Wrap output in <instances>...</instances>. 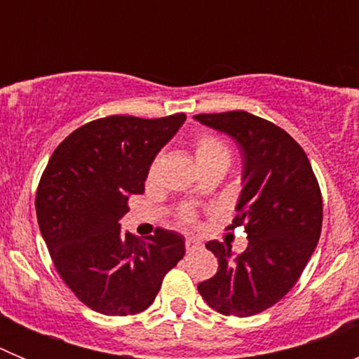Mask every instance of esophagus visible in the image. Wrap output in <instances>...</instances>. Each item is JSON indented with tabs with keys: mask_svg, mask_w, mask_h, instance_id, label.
<instances>
[{
	"mask_svg": "<svg viewBox=\"0 0 359 359\" xmlns=\"http://www.w3.org/2000/svg\"><path fill=\"white\" fill-rule=\"evenodd\" d=\"M199 246H201V243H199L198 239H194V237H189V239L185 241L187 252H194V250H198Z\"/></svg>",
	"mask_w": 359,
	"mask_h": 359,
	"instance_id": "1",
	"label": "esophagus"
}]
</instances>
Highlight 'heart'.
Masks as SVG:
<instances>
[{"label":"heart","mask_w":359,"mask_h":359,"mask_svg":"<svg viewBox=\"0 0 359 359\" xmlns=\"http://www.w3.org/2000/svg\"><path fill=\"white\" fill-rule=\"evenodd\" d=\"M194 160L198 163V167L201 165L212 163V161H224L228 165L230 161V151H228L226 145L223 142L219 140L217 136L214 135H199L194 142ZM156 167H158V160H154L149 167V180L154 177L156 174ZM194 212L190 210V208H183L182 214H180V221L183 224H189L194 221Z\"/></svg>","instance_id":"heart-1"}]
</instances>
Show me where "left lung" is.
Segmentation results:
<instances>
[{
    "instance_id": "1",
    "label": "left lung",
    "mask_w": 359,
    "mask_h": 359,
    "mask_svg": "<svg viewBox=\"0 0 359 359\" xmlns=\"http://www.w3.org/2000/svg\"><path fill=\"white\" fill-rule=\"evenodd\" d=\"M231 136L243 156V190L230 230L243 226L248 246L208 241L217 273L199 282L203 300L221 315L262 313L297 284L322 231V194L306 152L275 123L246 111L196 115Z\"/></svg>"
}]
</instances>
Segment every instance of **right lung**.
<instances>
[{"instance_id":"add662e5","label":"right lung","mask_w":359,"mask_h":359,"mask_svg":"<svg viewBox=\"0 0 359 359\" xmlns=\"http://www.w3.org/2000/svg\"><path fill=\"white\" fill-rule=\"evenodd\" d=\"M185 120L183 113L93 120L66 136L41 176V236L66 286L97 313L145 311L185 255L177 231L156 228L144 241L120 231L129 196L144 192L149 167Z\"/></svg>"}]
</instances>
